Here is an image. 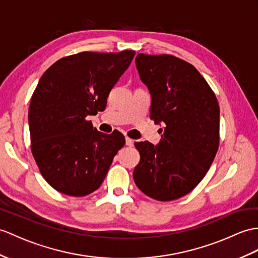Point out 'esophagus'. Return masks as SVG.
Masks as SVG:
<instances>
[{
    "mask_svg": "<svg viewBox=\"0 0 258 258\" xmlns=\"http://www.w3.org/2000/svg\"><path fill=\"white\" fill-rule=\"evenodd\" d=\"M125 144H126L127 146H133L134 141L132 140V139H130V137H125Z\"/></svg>",
    "mask_w": 258,
    "mask_h": 258,
    "instance_id": "esophagus-1",
    "label": "esophagus"
}]
</instances>
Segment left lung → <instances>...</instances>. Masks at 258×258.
<instances>
[{
  "label": "left lung",
  "mask_w": 258,
  "mask_h": 258,
  "mask_svg": "<svg viewBox=\"0 0 258 258\" xmlns=\"http://www.w3.org/2000/svg\"><path fill=\"white\" fill-rule=\"evenodd\" d=\"M135 63L151 93V118L165 128L157 145L135 143L141 160L134 181L155 200L179 199L202 180L218 152V100L199 71L182 59L139 53Z\"/></svg>",
  "instance_id": "1"
}]
</instances>
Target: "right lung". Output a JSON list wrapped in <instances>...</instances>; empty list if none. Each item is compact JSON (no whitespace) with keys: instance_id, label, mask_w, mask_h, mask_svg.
I'll use <instances>...</instances> for the list:
<instances>
[{"instance_id":"add662e5","label":"right lung","mask_w":258,"mask_h":258,"mask_svg":"<svg viewBox=\"0 0 258 258\" xmlns=\"http://www.w3.org/2000/svg\"><path fill=\"white\" fill-rule=\"evenodd\" d=\"M134 55L83 51L59 59L41 76L28 110L31 147L40 173L59 192H93L124 146L123 134L101 133L87 117L104 111Z\"/></svg>"}]
</instances>
